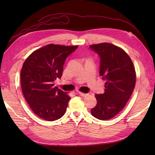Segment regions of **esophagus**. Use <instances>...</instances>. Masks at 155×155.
Returning a JSON list of instances; mask_svg holds the SVG:
<instances>
[{"instance_id": "1", "label": "esophagus", "mask_w": 155, "mask_h": 155, "mask_svg": "<svg viewBox=\"0 0 155 155\" xmlns=\"http://www.w3.org/2000/svg\"><path fill=\"white\" fill-rule=\"evenodd\" d=\"M78 94H80L81 96H82V97H85V96H87V94H85V93H81V92H78Z\"/></svg>"}]
</instances>
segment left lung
<instances>
[{
  "label": "left lung",
  "mask_w": 155,
  "mask_h": 155,
  "mask_svg": "<svg viewBox=\"0 0 155 155\" xmlns=\"http://www.w3.org/2000/svg\"><path fill=\"white\" fill-rule=\"evenodd\" d=\"M89 47L99 55V75L106 81L104 93L95 94L97 104L91 114L98 119L108 120L116 116L129 100L135 87V70L129 56L117 46L104 42Z\"/></svg>",
  "instance_id": "8db88e82"
}]
</instances>
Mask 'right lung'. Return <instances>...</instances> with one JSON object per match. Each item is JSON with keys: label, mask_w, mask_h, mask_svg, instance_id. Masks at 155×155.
I'll return each instance as SVG.
<instances>
[{"label": "right lung", "mask_w": 155, "mask_h": 155, "mask_svg": "<svg viewBox=\"0 0 155 155\" xmlns=\"http://www.w3.org/2000/svg\"><path fill=\"white\" fill-rule=\"evenodd\" d=\"M78 46L50 44L26 59L21 72L23 95L32 112L39 118L53 121L63 116L71 98L54 86L61 78L67 58Z\"/></svg>", "instance_id": "add662e5"}]
</instances>
